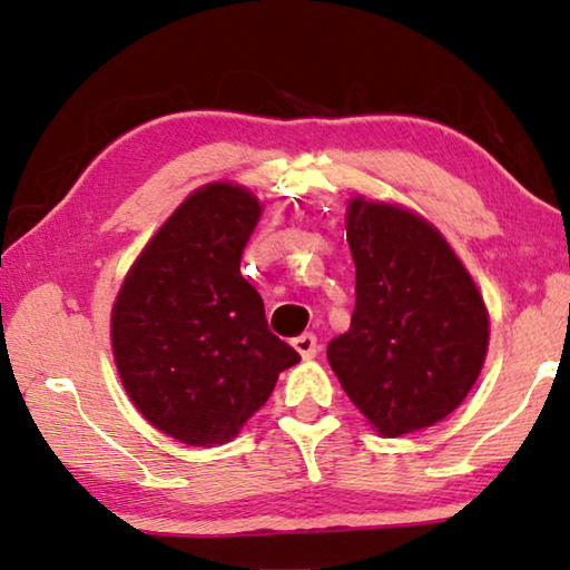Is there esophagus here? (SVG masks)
<instances>
[{"mask_svg":"<svg viewBox=\"0 0 570 570\" xmlns=\"http://www.w3.org/2000/svg\"><path fill=\"white\" fill-rule=\"evenodd\" d=\"M293 345H295V351L305 357V361H311V357H315L317 351H321V343H317V335H313V333L297 335L295 341H293Z\"/></svg>","mask_w":570,"mask_h":570,"instance_id":"34e87169","label":"esophagus"}]
</instances>
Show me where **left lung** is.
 Segmentation results:
<instances>
[{"instance_id":"8db88e82","label":"left lung","mask_w":570,"mask_h":570,"mask_svg":"<svg viewBox=\"0 0 570 570\" xmlns=\"http://www.w3.org/2000/svg\"><path fill=\"white\" fill-rule=\"evenodd\" d=\"M351 331L327 345L347 397L387 438L451 415L488 351V313L471 275L435 227L413 213L355 197Z\"/></svg>"}]
</instances>
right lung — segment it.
<instances>
[{
  "instance_id": "obj_1",
  "label": "right lung",
  "mask_w": 570,
  "mask_h": 570,
  "mask_svg": "<svg viewBox=\"0 0 570 570\" xmlns=\"http://www.w3.org/2000/svg\"><path fill=\"white\" fill-rule=\"evenodd\" d=\"M257 219L247 189H197L117 295L112 347L125 391L149 423L187 445L229 441L301 361L269 333L263 297L239 273Z\"/></svg>"
}]
</instances>
